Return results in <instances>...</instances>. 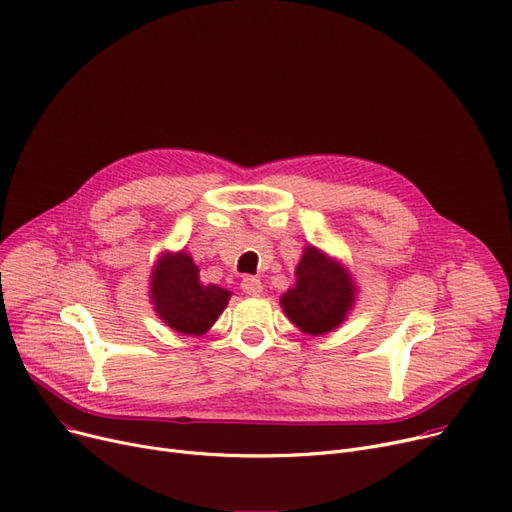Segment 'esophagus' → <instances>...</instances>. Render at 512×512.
Instances as JSON below:
<instances>
[{
  "label": "esophagus",
  "mask_w": 512,
  "mask_h": 512,
  "mask_svg": "<svg viewBox=\"0 0 512 512\" xmlns=\"http://www.w3.org/2000/svg\"><path fill=\"white\" fill-rule=\"evenodd\" d=\"M240 286H242V291L251 297H259L263 293V282L255 276H244Z\"/></svg>",
  "instance_id": "esophagus-1"
}]
</instances>
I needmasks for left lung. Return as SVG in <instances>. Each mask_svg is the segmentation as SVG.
I'll return each instance as SVG.
<instances>
[{"label":"left lung","mask_w":512,"mask_h":512,"mask_svg":"<svg viewBox=\"0 0 512 512\" xmlns=\"http://www.w3.org/2000/svg\"><path fill=\"white\" fill-rule=\"evenodd\" d=\"M358 297L351 272L322 249L307 244L295 268V284L280 297L284 316L311 337L339 328Z\"/></svg>","instance_id":"1"}]
</instances>
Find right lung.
Wrapping results in <instances>:
<instances>
[{
    "label": "right lung",
    "instance_id": "add662e5",
    "mask_svg": "<svg viewBox=\"0 0 512 512\" xmlns=\"http://www.w3.org/2000/svg\"><path fill=\"white\" fill-rule=\"evenodd\" d=\"M198 265L184 249L163 255L152 265L150 303L157 316L175 332L201 337L224 314L232 293L217 284H205Z\"/></svg>",
    "mask_w": 512,
    "mask_h": 512
}]
</instances>
